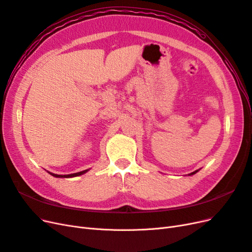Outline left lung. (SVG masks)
<instances>
[{
  "label": "left lung",
  "instance_id": "left-lung-1",
  "mask_svg": "<svg viewBox=\"0 0 252 252\" xmlns=\"http://www.w3.org/2000/svg\"><path fill=\"white\" fill-rule=\"evenodd\" d=\"M196 171H197V170H196ZM196 171H194V172H192V173H190V174H194Z\"/></svg>",
  "mask_w": 252,
  "mask_h": 252
}]
</instances>
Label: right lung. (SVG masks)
Listing matches in <instances>:
<instances>
[{"label": "right lung", "instance_id": "add662e5", "mask_svg": "<svg viewBox=\"0 0 252 252\" xmlns=\"http://www.w3.org/2000/svg\"><path fill=\"white\" fill-rule=\"evenodd\" d=\"M87 170H83V171H80V172H77V173H71V174H66V175H61V174H55V173H51L53 177L56 178H72V177H78V175H81L83 173H85Z\"/></svg>", "mask_w": 252, "mask_h": 252}]
</instances>
